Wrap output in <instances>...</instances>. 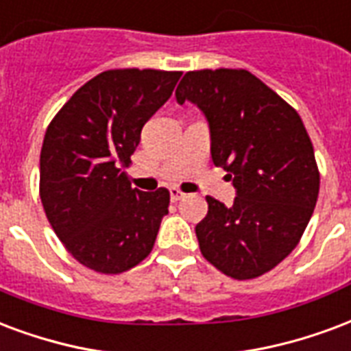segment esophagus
I'll use <instances>...</instances> for the list:
<instances>
[{
	"mask_svg": "<svg viewBox=\"0 0 351 351\" xmlns=\"http://www.w3.org/2000/svg\"><path fill=\"white\" fill-rule=\"evenodd\" d=\"M169 193H171V201H175V202L186 199V193H184V191H180V189H176V188H171V191H169Z\"/></svg>",
	"mask_w": 351,
	"mask_h": 351,
	"instance_id": "obj_1",
	"label": "esophagus"
}]
</instances>
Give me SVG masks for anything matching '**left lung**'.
Wrapping results in <instances>:
<instances>
[{
    "instance_id": "8db88e82",
    "label": "left lung",
    "mask_w": 351,
    "mask_h": 351,
    "mask_svg": "<svg viewBox=\"0 0 351 351\" xmlns=\"http://www.w3.org/2000/svg\"><path fill=\"white\" fill-rule=\"evenodd\" d=\"M176 100L206 115L212 160L228 173L232 206L206 197L195 227L202 256L232 279L261 277L300 243L320 191V171L298 111L243 69L186 72Z\"/></svg>"
}]
</instances>
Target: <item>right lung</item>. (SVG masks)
<instances>
[{
    "label": "right lung",
    "mask_w": 351,
    "mask_h": 351,
    "mask_svg": "<svg viewBox=\"0 0 351 351\" xmlns=\"http://www.w3.org/2000/svg\"><path fill=\"white\" fill-rule=\"evenodd\" d=\"M182 72L106 70L70 96L40 150V201L57 238L85 268L117 275L154 247L169 189L132 188L130 156Z\"/></svg>",
    "instance_id": "right-lung-1"
}]
</instances>
